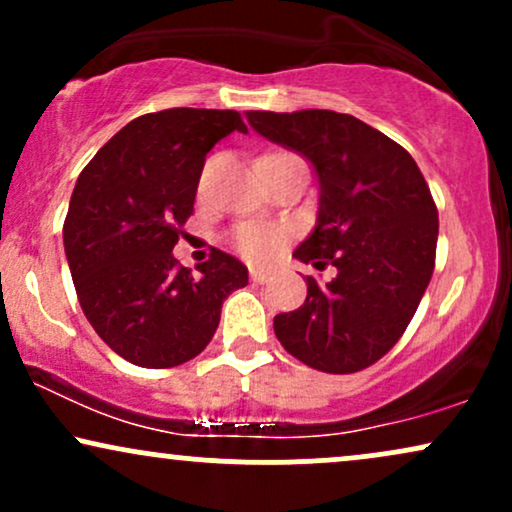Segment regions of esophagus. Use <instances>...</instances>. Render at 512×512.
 <instances>
[{
	"mask_svg": "<svg viewBox=\"0 0 512 512\" xmlns=\"http://www.w3.org/2000/svg\"><path fill=\"white\" fill-rule=\"evenodd\" d=\"M250 279L255 281V284H264V281L269 279V272L267 269H250Z\"/></svg>",
	"mask_w": 512,
	"mask_h": 512,
	"instance_id": "34e87169",
	"label": "esophagus"
}]
</instances>
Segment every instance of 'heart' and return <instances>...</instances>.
Instances as JSON below:
<instances>
[{
	"mask_svg": "<svg viewBox=\"0 0 512 512\" xmlns=\"http://www.w3.org/2000/svg\"><path fill=\"white\" fill-rule=\"evenodd\" d=\"M211 168H214V161H209V166L204 168V178H207ZM281 243H284V233L269 226H257V223H245L233 233L236 250L243 252L245 257H252V260H264V257L274 255L281 248Z\"/></svg>",
	"mask_w": 512,
	"mask_h": 512,
	"instance_id": "heart-1",
	"label": "heart"
}]
</instances>
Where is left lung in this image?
I'll list each match as a JSON object with an SVG mask.
<instances>
[{"instance_id":"8db88e82","label":"left lung","mask_w":512,"mask_h":512,"mask_svg":"<svg viewBox=\"0 0 512 512\" xmlns=\"http://www.w3.org/2000/svg\"><path fill=\"white\" fill-rule=\"evenodd\" d=\"M248 122L313 163L320 211L293 257L337 267L325 286L305 276L308 298L274 317L276 339L322 373L373 366L407 330L436 267L438 209L424 175L407 149L354 115L250 110Z\"/></svg>"}]
</instances>
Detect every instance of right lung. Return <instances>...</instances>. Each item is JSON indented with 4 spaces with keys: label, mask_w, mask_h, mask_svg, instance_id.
<instances>
[{
    "label": "right lung",
    "mask_w": 512,
    "mask_h": 512,
    "mask_svg": "<svg viewBox=\"0 0 512 512\" xmlns=\"http://www.w3.org/2000/svg\"><path fill=\"white\" fill-rule=\"evenodd\" d=\"M231 132H248L236 110L142 115L76 180L64 219L76 296L98 337L134 366L173 368L202 354L223 301L248 284L228 252H211L197 279L173 257L204 158Z\"/></svg>",
    "instance_id": "right-lung-1"
}]
</instances>
